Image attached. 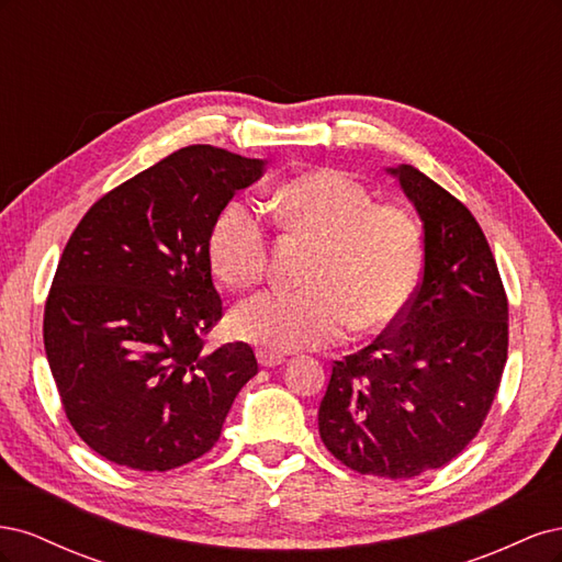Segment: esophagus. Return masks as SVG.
Listing matches in <instances>:
<instances>
[{
    "label": "esophagus",
    "mask_w": 562,
    "mask_h": 562,
    "mask_svg": "<svg viewBox=\"0 0 562 562\" xmlns=\"http://www.w3.org/2000/svg\"><path fill=\"white\" fill-rule=\"evenodd\" d=\"M258 363H260L262 368H277V366L285 363V356L271 353V351H258Z\"/></svg>",
    "instance_id": "1"
}]
</instances>
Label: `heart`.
Returning a JSON list of instances; mask_svg holds the SVG:
<instances>
[{
    "label": "heart",
    "mask_w": 562,
    "mask_h": 562,
    "mask_svg": "<svg viewBox=\"0 0 562 562\" xmlns=\"http://www.w3.org/2000/svg\"><path fill=\"white\" fill-rule=\"evenodd\" d=\"M269 209L279 225L314 246L302 293H258L229 314V330L267 351L326 347L349 330L386 328L411 302L424 258L417 217L396 203H375L366 187L339 171L304 173L277 187ZM209 258L229 288L258 283L269 260V229L246 201L215 217Z\"/></svg>",
    "instance_id": "obj_1"
}]
</instances>
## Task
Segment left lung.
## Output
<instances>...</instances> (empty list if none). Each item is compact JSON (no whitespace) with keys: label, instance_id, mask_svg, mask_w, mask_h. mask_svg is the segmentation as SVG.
I'll use <instances>...</instances> for the list:
<instances>
[{"label":"left lung","instance_id":"left-lung-1","mask_svg":"<svg viewBox=\"0 0 562 562\" xmlns=\"http://www.w3.org/2000/svg\"><path fill=\"white\" fill-rule=\"evenodd\" d=\"M424 223L417 291L375 342L333 363L318 405L323 446L345 467L413 479L481 431L508 349V300L481 225L438 182L386 168Z\"/></svg>","mask_w":562,"mask_h":562}]
</instances>
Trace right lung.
Segmentation results:
<instances>
[{
  "label": "right lung",
  "mask_w": 562,
  "mask_h": 562,
  "mask_svg": "<svg viewBox=\"0 0 562 562\" xmlns=\"http://www.w3.org/2000/svg\"><path fill=\"white\" fill-rule=\"evenodd\" d=\"M262 159L190 145L100 196L67 241L44 307L63 411L119 467L168 471L206 454L258 372L246 342L206 349L223 318L215 217Z\"/></svg>",
  "instance_id": "right-lung-1"
}]
</instances>
